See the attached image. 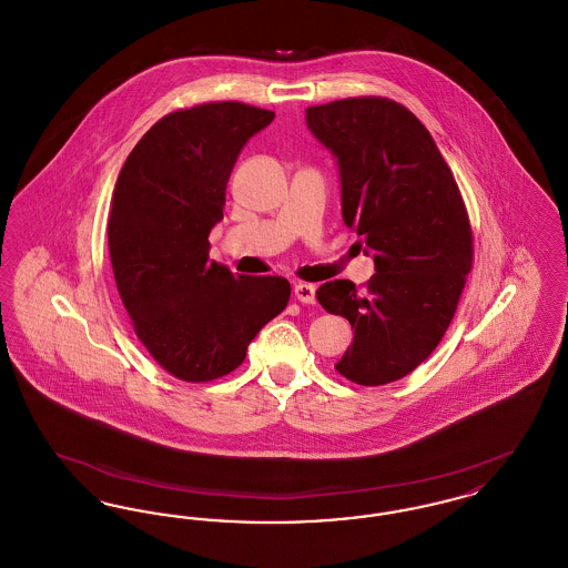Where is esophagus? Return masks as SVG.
<instances>
[{
	"label": "esophagus",
	"mask_w": 568,
	"mask_h": 568,
	"mask_svg": "<svg viewBox=\"0 0 568 568\" xmlns=\"http://www.w3.org/2000/svg\"><path fill=\"white\" fill-rule=\"evenodd\" d=\"M315 285H311V283H296V287H294V294H296L297 300L300 302H304V304H315L317 302V296H315Z\"/></svg>",
	"instance_id": "34e87169"
}]
</instances>
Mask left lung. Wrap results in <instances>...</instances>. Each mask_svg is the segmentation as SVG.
Masks as SVG:
<instances>
[{
	"label": "left lung",
	"instance_id": "8db88e82",
	"mask_svg": "<svg viewBox=\"0 0 568 568\" xmlns=\"http://www.w3.org/2000/svg\"><path fill=\"white\" fill-rule=\"evenodd\" d=\"M306 123L338 160L343 219L377 271L364 290L347 278L317 290L353 327L336 371L377 387L413 373L445 336L473 268L470 219L433 135L403 104L347 98L306 109Z\"/></svg>",
	"mask_w": 568,
	"mask_h": 568
}]
</instances>
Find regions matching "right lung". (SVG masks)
<instances>
[{"mask_svg":"<svg viewBox=\"0 0 568 568\" xmlns=\"http://www.w3.org/2000/svg\"><path fill=\"white\" fill-rule=\"evenodd\" d=\"M272 110L206 102L162 116L123 163L110 200L109 251L135 336L172 377L236 371L248 343L290 302L283 276L234 274L209 260L244 142Z\"/></svg>","mask_w":568,"mask_h":568,"instance_id":"obj_1","label":"right lung"}]
</instances>
